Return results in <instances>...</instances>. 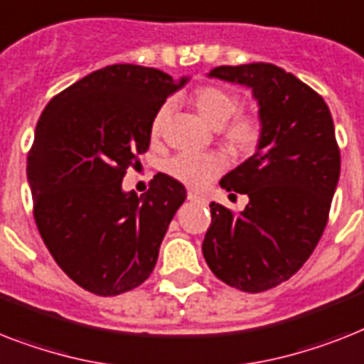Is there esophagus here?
I'll return each instance as SVG.
<instances>
[{
    "instance_id": "esophagus-1",
    "label": "esophagus",
    "mask_w": 364,
    "mask_h": 364,
    "mask_svg": "<svg viewBox=\"0 0 364 364\" xmlns=\"http://www.w3.org/2000/svg\"><path fill=\"white\" fill-rule=\"evenodd\" d=\"M187 198L191 200V202H198V203H208V200L203 196H200V194H196V192H188Z\"/></svg>"
}]
</instances>
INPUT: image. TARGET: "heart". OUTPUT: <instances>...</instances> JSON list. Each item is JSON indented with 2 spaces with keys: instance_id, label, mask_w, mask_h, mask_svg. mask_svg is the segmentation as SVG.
<instances>
[{
  "instance_id": "obj_1",
  "label": "heart",
  "mask_w": 364,
  "mask_h": 364,
  "mask_svg": "<svg viewBox=\"0 0 364 364\" xmlns=\"http://www.w3.org/2000/svg\"><path fill=\"white\" fill-rule=\"evenodd\" d=\"M203 119L220 127V138L233 153H247L259 140V121L249 114H237L239 97L223 85H203L192 95ZM170 114V102L159 106L151 119V134L159 136ZM224 170V159L217 153H179L166 162V172L191 188H203Z\"/></svg>"
}]
</instances>
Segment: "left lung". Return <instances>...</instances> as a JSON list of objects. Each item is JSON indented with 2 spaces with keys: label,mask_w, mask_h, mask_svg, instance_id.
I'll return each mask as SVG.
<instances>
[{
  "label": "left lung",
  "mask_w": 364,
  "mask_h": 364,
  "mask_svg": "<svg viewBox=\"0 0 364 364\" xmlns=\"http://www.w3.org/2000/svg\"><path fill=\"white\" fill-rule=\"evenodd\" d=\"M208 76L252 90L262 132L256 153L220 179L249 203L233 213L211 202L202 252L217 279L259 294L297 273L326 230L341 176L335 125L321 95L277 65H223Z\"/></svg>",
  "instance_id": "1"
}]
</instances>
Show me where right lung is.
I'll return each mask as SVG.
<instances>
[{"instance_id":"1","label":"right lung","mask_w":364,"mask_h":364,"mask_svg":"<svg viewBox=\"0 0 364 364\" xmlns=\"http://www.w3.org/2000/svg\"><path fill=\"white\" fill-rule=\"evenodd\" d=\"M187 82L151 67L110 65L61 91L38 117L28 155L35 223L55 264L91 294L140 286L187 198L166 173L141 196L121 187L149 147L159 106Z\"/></svg>"}]
</instances>
